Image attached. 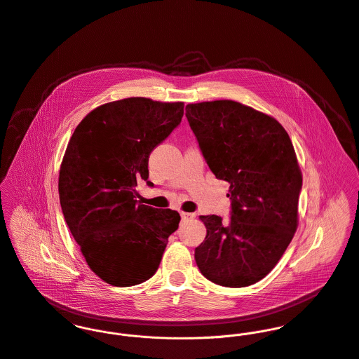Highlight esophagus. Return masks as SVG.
<instances>
[{"label":"esophagus","instance_id":"obj_1","mask_svg":"<svg viewBox=\"0 0 359 359\" xmlns=\"http://www.w3.org/2000/svg\"><path fill=\"white\" fill-rule=\"evenodd\" d=\"M180 216H182V219H183V220H189V219L196 217V215H194V213H186V212H182V213H180Z\"/></svg>","mask_w":359,"mask_h":359}]
</instances>
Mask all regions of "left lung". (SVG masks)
<instances>
[{"mask_svg":"<svg viewBox=\"0 0 359 359\" xmlns=\"http://www.w3.org/2000/svg\"><path fill=\"white\" fill-rule=\"evenodd\" d=\"M186 117L216 179L230 183L231 219L201 216L196 262L205 278L243 287L264 278L299 226L302 170L285 128L234 100L190 103Z\"/></svg>","mask_w":359,"mask_h":359,"instance_id":"obj_1","label":"left lung"}]
</instances>
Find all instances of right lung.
Instances as JSON below:
<instances>
[{
    "label": "right lung",
    "mask_w": 359,
    "mask_h": 359,
    "mask_svg": "<svg viewBox=\"0 0 359 359\" xmlns=\"http://www.w3.org/2000/svg\"><path fill=\"white\" fill-rule=\"evenodd\" d=\"M183 102L126 97L92 110L76 128L59 170V198L89 269L113 286H133L158 270L179 227L172 209L139 203L150 153L180 123Z\"/></svg>",
    "instance_id": "add662e5"
}]
</instances>
